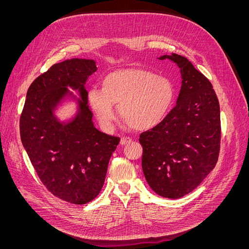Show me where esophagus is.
Returning a JSON list of instances; mask_svg holds the SVG:
<instances>
[{"label": "esophagus", "instance_id": "1", "mask_svg": "<svg viewBox=\"0 0 249 249\" xmlns=\"http://www.w3.org/2000/svg\"><path fill=\"white\" fill-rule=\"evenodd\" d=\"M132 142L131 138H127V137H124L120 139V144L122 145H125V144H129V143Z\"/></svg>", "mask_w": 249, "mask_h": 249}]
</instances>
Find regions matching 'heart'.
<instances>
[{"label":"heart","mask_w":249,"mask_h":249,"mask_svg":"<svg viewBox=\"0 0 249 249\" xmlns=\"http://www.w3.org/2000/svg\"><path fill=\"white\" fill-rule=\"evenodd\" d=\"M175 100V87L165 77L143 67H125L107 73L102 88L88 90L87 101L102 126L110 129L119 115L131 129L147 131L166 117Z\"/></svg>","instance_id":"b5f03b06"}]
</instances>
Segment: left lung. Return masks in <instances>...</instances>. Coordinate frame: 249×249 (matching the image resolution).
I'll list each match as a JSON object with an SVG mask.
<instances>
[{
    "label": "left lung",
    "mask_w": 249,
    "mask_h": 249,
    "mask_svg": "<svg viewBox=\"0 0 249 249\" xmlns=\"http://www.w3.org/2000/svg\"><path fill=\"white\" fill-rule=\"evenodd\" d=\"M180 71L177 106L157 126L140 135L142 170L160 196L179 198L193 191L218 160L220 108L211 82L187 58L164 55Z\"/></svg>",
    "instance_id": "8db88e82"
}]
</instances>
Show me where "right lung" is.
Segmentation results:
<instances>
[{
  "mask_svg": "<svg viewBox=\"0 0 249 249\" xmlns=\"http://www.w3.org/2000/svg\"><path fill=\"white\" fill-rule=\"evenodd\" d=\"M96 70L94 60L80 58L51 66L30 85L19 119L21 143L42 184L56 197L74 205L99 195L120 140L93 124L85 84ZM69 87L78 90L80 99ZM67 97L76 101L77 113L61 122L54 111Z\"/></svg>",
  "mask_w": 249,
  "mask_h": 249,
  "instance_id": "1",
  "label": "right lung"
}]
</instances>
